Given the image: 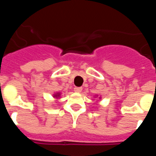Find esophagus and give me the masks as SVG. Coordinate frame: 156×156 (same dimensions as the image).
I'll use <instances>...</instances> for the list:
<instances>
[{
    "instance_id": "1",
    "label": "esophagus",
    "mask_w": 156,
    "mask_h": 156,
    "mask_svg": "<svg viewBox=\"0 0 156 156\" xmlns=\"http://www.w3.org/2000/svg\"><path fill=\"white\" fill-rule=\"evenodd\" d=\"M82 89L83 88L81 87H76L74 88V90H75L76 92H77V93H80V92L82 91Z\"/></svg>"
}]
</instances>
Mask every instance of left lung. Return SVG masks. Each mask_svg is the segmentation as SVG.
<instances>
[{
  "label": "left lung",
  "instance_id": "8db88e82",
  "mask_svg": "<svg viewBox=\"0 0 156 156\" xmlns=\"http://www.w3.org/2000/svg\"><path fill=\"white\" fill-rule=\"evenodd\" d=\"M98 95H95L94 96V98H98ZM101 98L99 97V99H101Z\"/></svg>",
  "mask_w": 156,
  "mask_h": 156
}]
</instances>
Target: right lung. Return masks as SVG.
<instances>
[{
	"label": "right lung",
	"mask_w": 156,
	"mask_h": 156,
	"mask_svg": "<svg viewBox=\"0 0 156 156\" xmlns=\"http://www.w3.org/2000/svg\"><path fill=\"white\" fill-rule=\"evenodd\" d=\"M60 96H61V93L60 92H57V93H55L53 94V97L55 98H60Z\"/></svg>",
	"instance_id": "right-lung-1"
}]
</instances>
